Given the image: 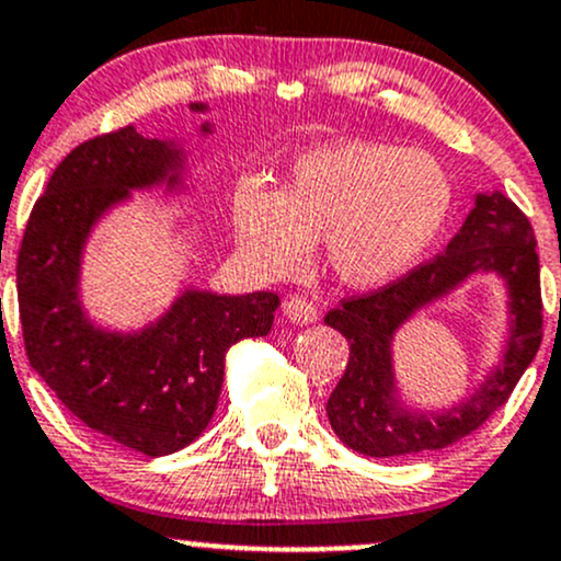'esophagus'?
<instances>
[{
    "mask_svg": "<svg viewBox=\"0 0 561 561\" xmlns=\"http://www.w3.org/2000/svg\"><path fill=\"white\" fill-rule=\"evenodd\" d=\"M282 311H285V317L290 319L293 324H300V328H304V324H313L319 319L317 306L306 298H287L285 304H282Z\"/></svg>",
    "mask_w": 561,
    "mask_h": 561,
    "instance_id": "esophagus-1",
    "label": "esophagus"
}]
</instances>
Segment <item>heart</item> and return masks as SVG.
<instances>
[{"instance_id": "b5f03b06", "label": "heart", "mask_w": 561, "mask_h": 561, "mask_svg": "<svg viewBox=\"0 0 561 561\" xmlns=\"http://www.w3.org/2000/svg\"><path fill=\"white\" fill-rule=\"evenodd\" d=\"M450 210V175L431 153L370 140L319 146L295 159L276 191L242 178L231 194L237 244L257 274H295L322 239L324 266L356 290L404 274Z\"/></svg>"}]
</instances>
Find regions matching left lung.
Masks as SVG:
<instances>
[{
    "instance_id": "8db88e82",
    "label": "left lung",
    "mask_w": 561,
    "mask_h": 561,
    "mask_svg": "<svg viewBox=\"0 0 561 561\" xmlns=\"http://www.w3.org/2000/svg\"><path fill=\"white\" fill-rule=\"evenodd\" d=\"M477 273L497 275L507 290L510 328L502 362L453 409H410L392 370V337L412 316L449 297ZM324 324L351 346L346 373L328 399L330 426L343 445L370 458H397L463 439L506 404L543 337L540 263L530 220L501 191H479L442 255L383 290L343 300Z\"/></svg>"
}]
</instances>
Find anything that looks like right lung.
Wrapping results in <instances>:
<instances>
[{
  "mask_svg": "<svg viewBox=\"0 0 561 561\" xmlns=\"http://www.w3.org/2000/svg\"><path fill=\"white\" fill-rule=\"evenodd\" d=\"M207 114V103H191ZM199 135H213L202 122ZM188 149L125 127L77 146L31 210L18 255V306L31 367L84 426L162 458L210 423L224 386L226 351L268 335L274 293L218 295L183 287L151 322L114 330L90 317L82 295L92 231L135 191L188 194Z\"/></svg>",
  "mask_w": 561,
  "mask_h": 561,
  "instance_id": "add662e5",
  "label": "right lung"
}]
</instances>
